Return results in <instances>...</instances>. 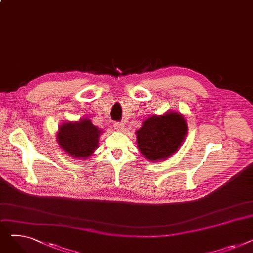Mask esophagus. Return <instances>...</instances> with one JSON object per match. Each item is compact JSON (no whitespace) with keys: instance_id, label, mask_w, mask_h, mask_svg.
Listing matches in <instances>:
<instances>
[{"instance_id":"esophagus-1","label":"esophagus","mask_w":253,"mask_h":253,"mask_svg":"<svg viewBox=\"0 0 253 253\" xmlns=\"http://www.w3.org/2000/svg\"><path fill=\"white\" fill-rule=\"evenodd\" d=\"M114 128L118 131H123L124 130V124L120 123V122H115L114 123Z\"/></svg>"}]
</instances>
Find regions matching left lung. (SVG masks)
Returning a JSON list of instances; mask_svg holds the SVG:
<instances>
[{"label":"left lung","instance_id":"obj_1","mask_svg":"<svg viewBox=\"0 0 253 253\" xmlns=\"http://www.w3.org/2000/svg\"><path fill=\"white\" fill-rule=\"evenodd\" d=\"M188 132L183 116L167 112L162 116H152L136 131L137 148L149 161L161 162L177 152Z\"/></svg>","mask_w":253,"mask_h":253}]
</instances>
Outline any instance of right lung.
Segmentation results:
<instances>
[{
	"label": "right lung",
	"instance_id": "1",
	"mask_svg": "<svg viewBox=\"0 0 253 253\" xmlns=\"http://www.w3.org/2000/svg\"><path fill=\"white\" fill-rule=\"evenodd\" d=\"M100 134L101 130L85 118L78 122L62 123L57 132V141L71 157L86 160L98 148Z\"/></svg>",
	"mask_w": 253,
	"mask_h": 253
}]
</instances>
